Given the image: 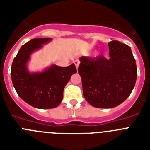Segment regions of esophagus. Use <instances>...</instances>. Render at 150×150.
<instances>
[{
    "label": "esophagus",
    "instance_id": "obj_1",
    "mask_svg": "<svg viewBox=\"0 0 150 150\" xmlns=\"http://www.w3.org/2000/svg\"><path fill=\"white\" fill-rule=\"evenodd\" d=\"M79 63H80V62H79V60L74 61V64H75V65H76V69H78V67H79Z\"/></svg>",
    "mask_w": 150,
    "mask_h": 150
}]
</instances>
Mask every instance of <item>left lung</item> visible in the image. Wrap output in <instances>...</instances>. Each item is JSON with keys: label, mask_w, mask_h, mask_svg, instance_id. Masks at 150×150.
I'll return each instance as SVG.
<instances>
[{"label": "left lung", "mask_w": 150, "mask_h": 150, "mask_svg": "<svg viewBox=\"0 0 150 150\" xmlns=\"http://www.w3.org/2000/svg\"><path fill=\"white\" fill-rule=\"evenodd\" d=\"M110 59L82 56L78 73L85 99L97 108H112L128 98L135 86L137 65L130 46L120 41L108 43Z\"/></svg>", "instance_id": "left-lung-1"}]
</instances>
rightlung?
Instances as JSON below:
<instances>
[{"instance_id": "1", "label": "right lung", "mask_w": 150, "mask_h": 150, "mask_svg": "<svg viewBox=\"0 0 150 150\" xmlns=\"http://www.w3.org/2000/svg\"><path fill=\"white\" fill-rule=\"evenodd\" d=\"M52 38H35L24 44L13 59L11 79L21 98L38 109L58 107L63 99L64 88L73 74H76L74 64L67 67L52 64L41 72H30L28 62L35 51L50 43Z\"/></svg>"}]
</instances>
